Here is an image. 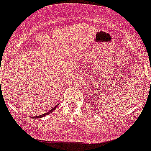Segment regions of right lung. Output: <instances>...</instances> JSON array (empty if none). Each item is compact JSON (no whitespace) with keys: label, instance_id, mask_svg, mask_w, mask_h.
I'll return each instance as SVG.
<instances>
[{"label":"right lung","instance_id":"right-lung-1","mask_svg":"<svg viewBox=\"0 0 151 151\" xmlns=\"http://www.w3.org/2000/svg\"><path fill=\"white\" fill-rule=\"evenodd\" d=\"M57 106H58V105H57V106H55V107H54V108H52V109H51V110H50V111H49V112H47V113H44V114H43V115H40V116H34V117H33V118H43V116H47V115H48V114H49V113H52V112H53V111H55V109H56Z\"/></svg>","mask_w":151,"mask_h":151}]
</instances>
